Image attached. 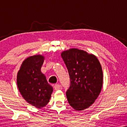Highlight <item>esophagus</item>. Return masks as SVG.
<instances>
[{
    "label": "esophagus",
    "mask_w": 127,
    "mask_h": 127,
    "mask_svg": "<svg viewBox=\"0 0 127 127\" xmlns=\"http://www.w3.org/2000/svg\"><path fill=\"white\" fill-rule=\"evenodd\" d=\"M60 88H61V86L59 84H56L54 86V89L55 90H60Z\"/></svg>",
    "instance_id": "obj_1"
}]
</instances>
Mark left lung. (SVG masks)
<instances>
[{"mask_svg":"<svg viewBox=\"0 0 127 127\" xmlns=\"http://www.w3.org/2000/svg\"><path fill=\"white\" fill-rule=\"evenodd\" d=\"M61 56L70 77V87L66 92L69 103L76 110L88 108L98 96L103 83L98 58L77 48L62 52Z\"/></svg>","mask_w":127,"mask_h":127,"instance_id":"8db88e82","label":"left lung"}]
</instances>
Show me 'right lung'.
I'll return each instance as SVG.
<instances>
[{
	"mask_svg": "<svg viewBox=\"0 0 127 127\" xmlns=\"http://www.w3.org/2000/svg\"><path fill=\"white\" fill-rule=\"evenodd\" d=\"M44 57L37 55L26 59L17 74V86L21 94L29 103L37 108L44 107L53 93L40 69Z\"/></svg>",
	"mask_w": 127,
	"mask_h": 127,
	"instance_id": "add662e5",
	"label": "right lung"
}]
</instances>
